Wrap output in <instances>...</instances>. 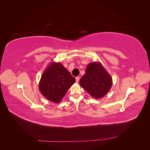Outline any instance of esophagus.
Segmentation results:
<instances>
[{"mask_svg":"<svg viewBox=\"0 0 150 150\" xmlns=\"http://www.w3.org/2000/svg\"><path fill=\"white\" fill-rule=\"evenodd\" d=\"M79 79H80L79 77H76V83H78Z\"/></svg>","mask_w":150,"mask_h":150,"instance_id":"34e87169","label":"esophagus"}]
</instances>
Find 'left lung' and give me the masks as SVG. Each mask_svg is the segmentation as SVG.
Returning <instances> with one entry per match:
<instances>
[{
    "label": "left lung",
    "mask_w": 150,
    "mask_h": 150,
    "mask_svg": "<svg viewBox=\"0 0 150 150\" xmlns=\"http://www.w3.org/2000/svg\"><path fill=\"white\" fill-rule=\"evenodd\" d=\"M79 83L91 96L99 99L105 96L110 90L112 80L101 63L93 62L86 67L85 74L81 78Z\"/></svg>",
    "instance_id": "left-lung-1"
}]
</instances>
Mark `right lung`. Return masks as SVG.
Masks as SVG:
<instances>
[{"instance_id":"right-lung-1","label":"right lung","mask_w":150,"mask_h":150,"mask_svg":"<svg viewBox=\"0 0 150 150\" xmlns=\"http://www.w3.org/2000/svg\"><path fill=\"white\" fill-rule=\"evenodd\" d=\"M75 81V78L61 62H52L43 72L39 89L48 100L58 103Z\"/></svg>"}]
</instances>
